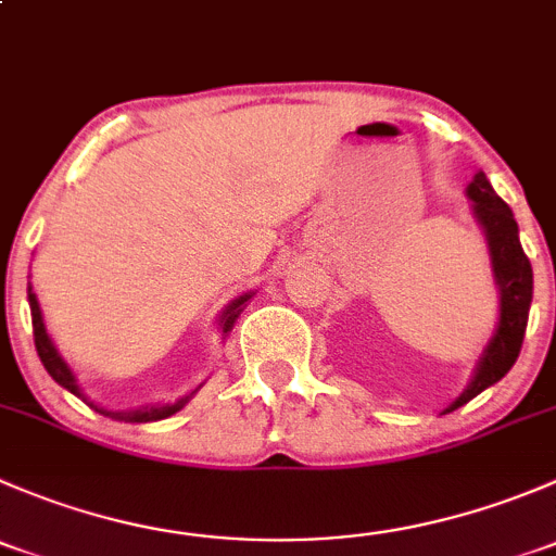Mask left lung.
Instances as JSON below:
<instances>
[{
    "label": "left lung",
    "instance_id": "left-lung-1",
    "mask_svg": "<svg viewBox=\"0 0 556 556\" xmlns=\"http://www.w3.org/2000/svg\"><path fill=\"white\" fill-rule=\"evenodd\" d=\"M465 193H468L470 212L484 231L486 250H490L492 277H495L497 295H501V317H497V328L490 344L484 346L479 363H476L468 387L441 414L465 406L479 392L501 382L511 371L519 357L521 341H525L527 314H530L532 304V266L521 250L519 226L514 220L511 206L495 193L484 172L470 179Z\"/></svg>",
    "mask_w": 556,
    "mask_h": 556
}]
</instances>
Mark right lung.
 Returning <instances> with one entry per match:
<instances>
[{"mask_svg": "<svg viewBox=\"0 0 556 556\" xmlns=\"http://www.w3.org/2000/svg\"><path fill=\"white\" fill-rule=\"evenodd\" d=\"M250 299H252V293H244V295H239V299H233L231 304H228L226 309H223L220 319H217V325H220L223 339H226V336L231 333L233 323H237L239 314L244 312L247 301H250ZM29 306H31V325H35V346H37V355H39V361H42L45 371H48L50 377L55 379V382L64 387V390H70L72 395H77V397H80V401H86L88 406L93 408V412L104 414V417H110V419H121V422H159V419H166V417H172V414H177L179 408H182L185 403H188L190 397L195 395V392H199L201 384L195 387V390L190 392V395L177 397V401H174V403H148V406L126 408V412H112V408L99 406V403H93L91 397H88L86 392H83V387L77 384V377H75V374H72V368L66 366L64 357L59 355V350H55L53 339H50L48 330H45L42 309H39V301H37L35 290H31V285H29Z\"/></svg>", "mask_w": 556, "mask_h": 556, "instance_id": "1", "label": "right lung"}]
</instances>
